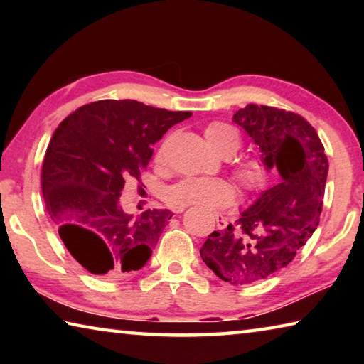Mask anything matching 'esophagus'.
Returning <instances> with one entry per match:
<instances>
[{
    "label": "esophagus",
    "instance_id": "34e87169",
    "mask_svg": "<svg viewBox=\"0 0 364 364\" xmlns=\"http://www.w3.org/2000/svg\"><path fill=\"white\" fill-rule=\"evenodd\" d=\"M183 210H184V207H183V208H176V210H173V212H175V213H181ZM215 220H217L218 230H225L226 225H228V220H226L225 217H221V215H215Z\"/></svg>",
    "mask_w": 364,
    "mask_h": 364
}]
</instances>
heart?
<instances>
[{
  "instance_id": "1",
  "label": "heart",
  "mask_w": 364,
  "mask_h": 364,
  "mask_svg": "<svg viewBox=\"0 0 364 364\" xmlns=\"http://www.w3.org/2000/svg\"><path fill=\"white\" fill-rule=\"evenodd\" d=\"M205 138L220 156L232 154L241 146L239 133L226 123L215 122L205 127ZM241 186L247 191L260 189L268 178V170L258 159L245 160L236 170ZM234 189L220 178H184L167 191V202L176 208L200 207L208 212H217L232 204Z\"/></svg>"
}]
</instances>
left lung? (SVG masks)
Wrapping results in <instances>:
<instances>
[{
  "label": "left lung",
  "mask_w": 364,
  "mask_h": 364,
  "mask_svg": "<svg viewBox=\"0 0 364 364\" xmlns=\"http://www.w3.org/2000/svg\"><path fill=\"white\" fill-rule=\"evenodd\" d=\"M278 183L262 191L237 226L213 231L200 257L220 279L252 284L287 267L319 225L329 162L310 123L287 110L249 104L232 115Z\"/></svg>",
  "instance_id": "obj_1"
}]
</instances>
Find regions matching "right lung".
I'll use <instances>...</instances> for the list:
<instances>
[{
    "mask_svg": "<svg viewBox=\"0 0 364 364\" xmlns=\"http://www.w3.org/2000/svg\"><path fill=\"white\" fill-rule=\"evenodd\" d=\"M191 112L133 100H102L70 114L54 132L41 168L43 199L70 255L90 273L117 279L144 267L171 212H123L120 193L152 147Z\"/></svg>",
    "mask_w": 364,
    "mask_h": 364,
    "instance_id": "add662e5",
    "label": "right lung"
}]
</instances>
